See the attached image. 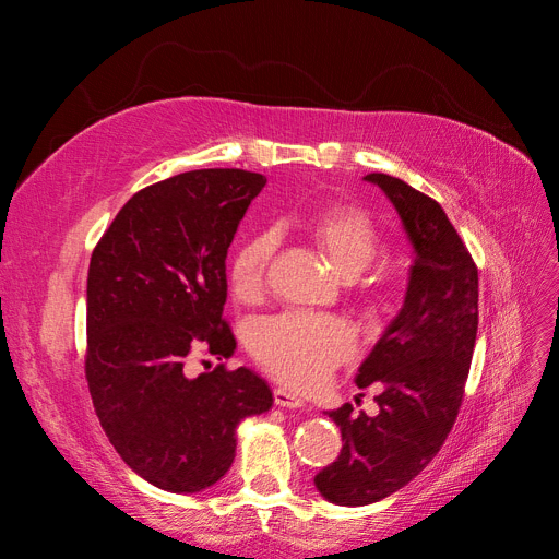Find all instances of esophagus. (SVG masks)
Wrapping results in <instances>:
<instances>
[{"label":"esophagus","instance_id":"esophagus-1","mask_svg":"<svg viewBox=\"0 0 559 559\" xmlns=\"http://www.w3.org/2000/svg\"><path fill=\"white\" fill-rule=\"evenodd\" d=\"M273 396H275V403L280 405V408H302V405H306V401H302L298 394L289 392V389H282V386L275 389Z\"/></svg>","mask_w":559,"mask_h":559}]
</instances>
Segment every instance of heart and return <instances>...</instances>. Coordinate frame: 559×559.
<instances>
[{
  "mask_svg": "<svg viewBox=\"0 0 559 559\" xmlns=\"http://www.w3.org/2000/svg\"><path fill=\"white\" fill-rule=\"evenodd\" d=\"M308 235L337 275L352 280L368 267L378 251V230L370 216L352 205L319 210L308 222ZM275 253V238L257 233L235 249L230 259V289L245 302L259 300ZM249 347L270 376L298 386L324 384L333 370L354 352V333L343 319L284 312L259 321Z\"/></svg>",
  "mask_w": 559,
  "mask_h": 559,
  "instance_id": "1",
  "label": "heart"
}]
</instances>
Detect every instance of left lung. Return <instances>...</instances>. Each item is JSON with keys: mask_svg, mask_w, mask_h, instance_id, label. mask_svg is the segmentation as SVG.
<instances>
[{"mask_svg": "<svg viewBox=\"0 0 559 559\" xmlns=\"http://www.w3.org/2000/svg\"><path fill=\"white\" fill-rule=\"evenodd\" d=\"M396 207L415 249L403 308L359 366L357 386L382 384L380 413L331 411L343 450L314 476L337 506H368L408 485L445 443L464 399L478 333V267L438 202L405 181L370 173Z\"/></svg>", "mask_w": 559, "mask_h": 559, "instance_id": "left-lung-1", "label": "left lung"}]
</instances>
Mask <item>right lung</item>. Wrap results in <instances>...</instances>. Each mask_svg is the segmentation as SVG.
<instances>
[{"mask_svg":"<svg viewBox=\"0 0 559 559\" xmlns=\"http://www.w3.org/2000/svg\"><path fill=\"white\" fill-rule=\"evenodd\" d=\"M265 177L193 170L134 193L97 242L86 289V380L109 443L165 492L193 495L226 476L240 421L273 392L224 364L191 378L205 349L235 352L224 321L226 257Z\"/></svg>","mask_w":559,"mask_h":559,"instance_id":"obj_1","label":"right lung"}]
</instances>
